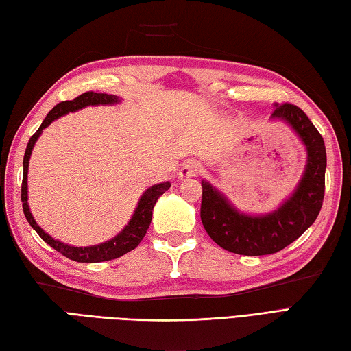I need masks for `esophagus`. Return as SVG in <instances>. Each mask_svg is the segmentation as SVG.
<instances>
[{
  "label": "esophagus",
  "instance_id": "34e87169",
  "mask_svg": "<svg viewBox=\"0 0 351 351\" xmlns=\"http://www.w3.org/2000/svg\"><path fill=\"white\" fill-rule=\"evenodd\" d=\"M200 171V166L199 162L196 161H185L181 169L178 170V176H180V180H187V178H193V176H197Z\"/></svg>",
  "mask_w": 351,
  "mask_h": 351
}]
</instances>
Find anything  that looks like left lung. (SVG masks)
<instances>
[{
    "mask_svg": "<svg viewBox=\"0 0 351 351\" xmlns=\"http://www.w3.org/2000/svg\"><path fill=\"white\" fill-rule=\"evenodd\" d=\"M271 117L288 122L308 149L304 175L279 210L261 217L238 213L210 184L202 181L200 220L214 243L245 256L271 255L295 241L318 217L324 199L326 146L322 134L294 104L276 106Z\"/></svg>",
    "mask_w": 351,
    "mask_h": 351,
    "instance_id": "1",
    "label": "left lung"
}]
</instances>
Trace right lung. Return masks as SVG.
Returning <instances> with one entry per match:
<instances>
[{
    "instance_id": "obj_1",
    "label": "right lung",
    "mask_w": 351,
    "mask_h": 351,
    "mask_svg": "<svg viewBox=\"0 0 351 351\" xmlns=\"http://www.w3.org/2000/svg\"><path fill=\"white\" fill-rule=\"evenodd\" d=\"M117 101L119 98L114 95L86 92L83 95L77 96L75 99L63 101L60 104H57V106L49 111L48 116L45 117V121L39 126V130H37L32 136V138L28 140V145L25 149L24 175H22V187H21L22 210H24V214L29 225H32V228L37 234H39V237L45 243L49 244L51 247L56 249L57 252H60L63 256L69 258L72 261H77V263H104V261L121 258L125 255V253L136 249L140 244V241L143 240V237L146 235L149 225H151L152 210L156 204V200H158V197L164 195V193H166L170 187L169 182H162L158 185H154L151 189H147L145 191V195L141 196L136 211L132 214V219L130 220V223L126 225V228L122 230V232L117 237H114L113 240L98 244V245H92V247H73V245L63 244L60 241L54 240V238H51L48 234H45L43 229L37 226V223L34 221L32 213H29V208L27 204V173H28V161H29V156H32L33 146L36 143V140L39 138L42 130L47 128V126L51 122H54L57 117L69 113V111H77L87 106H98V104H114Z\"/></svg>"
}]
</instances>
